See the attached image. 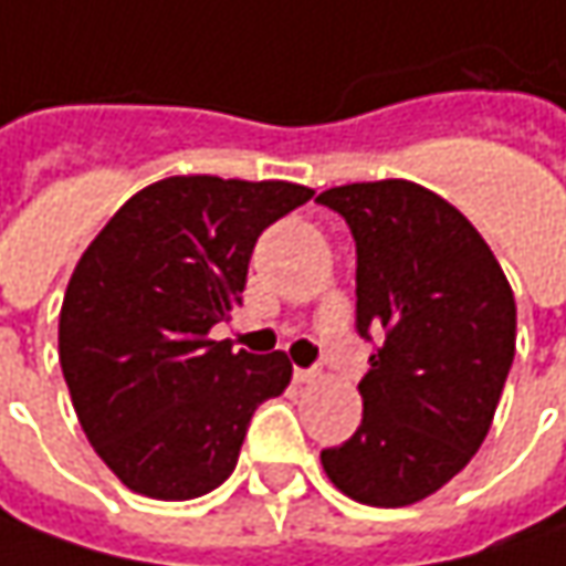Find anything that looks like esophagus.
Listing matches in <instances>:
<instances>
[{
  "mask_svg": "<svg viewBox=\"0 0 566 566\" xmlns=\"http://www.w3.org/2000/svg\"><path fill=\"white\" fill-rule=\"evenodd\" d=\"M319 378V368H294V384H314Z\"/></svg>",
  "mask_w": 566,
  "mask_h": 566,
  "instance_id": "esophagus-1",
  "label": "esophagus"
}]
</instances>
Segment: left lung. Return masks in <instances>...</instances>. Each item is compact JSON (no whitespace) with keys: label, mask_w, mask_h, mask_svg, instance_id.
<instances>
[{"label":"left lung","mask_w":566,"mask_h":566,"mask_svg":"<svg viewBox=\"0 0 566 566\" xmlns=\"http://www.w3.org/2000/svg\"><path fill=\"white\" fill-rule=\"evenodd\" d=\"M355 240V329L381 339L358 384L361 426L319 451L368 506H410L474 458L515 355V297L496 255L446 198L407 179L329 188Z\"/></svg>","instance_id":"obj_1"}]
</instances>
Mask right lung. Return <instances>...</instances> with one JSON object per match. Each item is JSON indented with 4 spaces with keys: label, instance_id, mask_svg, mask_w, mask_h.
I'll list each match as a JSON object with an SVG mask.
<instances>
[{
    "label": "right lung",
    "instance_id": "add662e5",
    "mask_svg": "<svg viewBox=\"0 0 566 566\" xmlns=\"http://www.w3.org/2000/svg\"><path fill=\"white\" fill-rule=\"evenodd\" d=\"M314 191L172 176L120 205L60 307V368L85 439L127 490L195 500L237 468L255 407L291 384L284 352L214 343L259 233Z\"/></svg>",
    "mask_w": 566,
    "mask_h": 566
}]
</instances>
